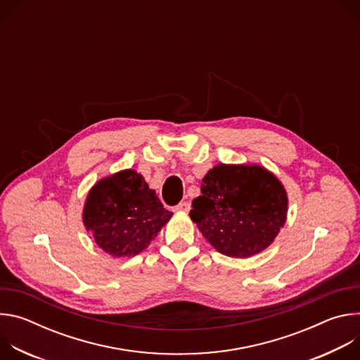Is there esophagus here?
Segmentation results:
<instances>
[{"label": "esophagus", "mask_w": 360, "mask_h": 360, "mask_svg": "<svg viewBox=\"0 0 360 360\" xmlns=\"http://www.w3.org/2000/svg\"><path fill=\"white\" fill-rule=\"evenodd\" d=\"M189 210H191L189 202H181V203H178L176 207H175V211H176V212H188Z\"/></svg>", "instance_id": "obj_1"}]
</instances>
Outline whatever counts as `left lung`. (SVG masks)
<instances>
[{"mask_svg": "<svg viewBox=\"0 0 360 360\" xmlns=\"http://www.w3.org/2000/svg\"><path fill=\"white\" fill-rule=\"evenodd\" d=\"M288 193L258 164H218L202 178L191 219L219 253L250 258L265 250L286 222Z\"/></svg>", "mask_w": 360, "mask_h": 360, "instance_id": "1", "label": "left lung"}]
</instances>
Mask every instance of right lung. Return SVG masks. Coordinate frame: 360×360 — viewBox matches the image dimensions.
<instances>
[{
  "label": "right lung",
  "instance_id": "1",
  "mask_svg": "<svg viewBox=\"0 0 360 360\" xmlns=\"http://www.w3.org/2000/svg\"><path fill=\"white\" fill-rule=\"evenodd\" d=\"M172 215L141 174L124 169L89 189L82 222L102 250L129 258L146 249Z\"/></svg>",
  "mask_w": 360,
  "mask_h": 360
}]
</instances>
